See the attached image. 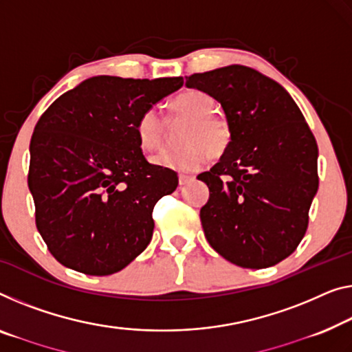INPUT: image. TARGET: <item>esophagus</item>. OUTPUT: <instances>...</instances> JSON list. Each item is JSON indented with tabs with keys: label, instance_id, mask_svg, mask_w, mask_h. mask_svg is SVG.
Listing matches in <instances>:
<instances>
[{
	"label": "esophagus",
	"instance_id": "obj_1",
	"mask_svg": "<svg viewBox=\"0 0 352 352\" xmlns=\"http://www.w3.org/2000/svg\"><path fill=\"white\" fill-rule=\"evenodd\" d=\"M191 180H194L192 175H186V174H180V175H178V183H180L182 186L186 185V183H190Z\"/></svg>",
	"mask_w": 352,
	"mask_h": 352
}]
</instances>
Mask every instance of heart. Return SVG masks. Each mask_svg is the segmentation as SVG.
<instances>
[{
	"label": "heart",
	"instance_id": "b5f03b06",
	"mask_svg": "<svg viewBox=\"0 0 352 352\" xmlns=\"http://www.w3.org/2000/svg\"><path fill=\"white\" fill-rule=\"evenodd\" d=\"M172 113L190 120L183 133L186 145L178 150H164L153 158V164L175 172H194L206 164L210 153L219 155L230 140V131L223 118L212 112L214 101L201 90H185L172 99ZM135 135L144 151L158 148L164 135V122L155 107L140 113L135 122Z\"/></svg>",
	"mask_w": 352,
	"mask_h": 352
}]
</instances>
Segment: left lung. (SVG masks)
Returning a JSON list of instances; mask_svg holds the SVG:
<instances>
[{
	"label": "left lung",
	"instance_id": "8db88e82",
	"mask_svg": "<svg viewBox=\"0 0 352 352\" xmlns=\"http://www.w3.org/2000/svg\"><path fill=\"white\" fill-rule=\"evenodd\" d=\"M185 85L221 104L230 142L199 174L210 197L201 223L212 248L245 269L292 254L318 192V145L300 109L280 83L230 65L186 77Z\"/></svg>",
	"mask_w": 352,
	"mask_h": 352
}]
</instances>
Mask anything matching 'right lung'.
<instances>
[{
    "mask_svg": "<svg viewBox=\"0 0 352 352\" xmlns=\"http://www.w3.org/2000/svg\"><path fill=\"white\" fill-rule=\"evenodd\" d=\"M183 85L182 77L96 76L42 113L30 144L36 226L54 258L87 275H112L153 235V207L178 177L145 160L135 122Z\"/></svg>",
    "mask_w": 352,
    "mask_h": 352,
    "instance_id": "right-lung-1",
    "label": "right lung"
}]
</instances>
